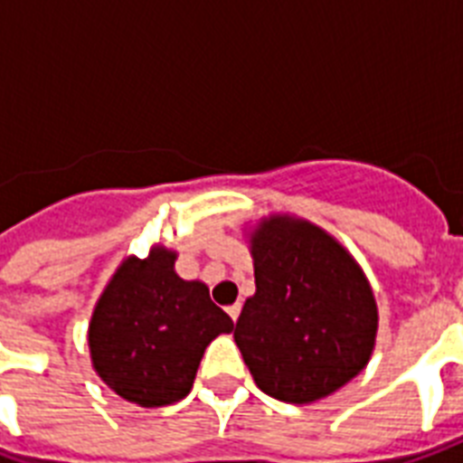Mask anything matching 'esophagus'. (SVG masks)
<instances>
[{
	"label": "esophagus",
	"instance_id": "obj_1",
	"mask_svg": "<svg viewBox=\"0 0 463 463\" xmlns=\"http://www.w3.org/2000/svg\"><path fill=\"white\" fill-rule=\"evenodd\" d=\"M240 309H242V305H240V303H235V305H231V307H228V315H231L232 322H238Z\"/></svg>",
	"mask_w": 463,
	"mask_h": 463
}]
</instances>
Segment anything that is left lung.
Wrapping results in <instances>:
<instances>
[{"label": "left lung", "instance_id": "obj_1", "mask_svg": "<svg viewBox=\"0 0 463 463\" xmlns=\"http://www.w3.org/2000/svg\"><path fill=\"white\" fill-rule=\"evenodd\" d=\"M250 252L257 290L232 336L257 387L312 403L363 373L377 305L358 261L315 223L281 213L254 228Z\"/></svg>", "mask_w": 463, "mask_h": 463}]
</instances>
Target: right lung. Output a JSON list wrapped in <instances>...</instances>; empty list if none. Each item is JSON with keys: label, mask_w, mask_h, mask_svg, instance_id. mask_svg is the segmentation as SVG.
I'll return each mask as SVG.
<instances>
[{"label": "right lung", "mask_w": 463, "mask_h": 463, "mask_svg": "<svg viewBox=\"0 0 463 463\" xmlns=\"http://www.w3.org/2000/svg\"><path fill=\"white\" fill-rule=\"evenodd\" d=\"M175 260L165 247H154L146 260L127 257L89 324L100 380L144 409L184 399L206 345L232 331V319L211 303L202 281L175 274Z\"/></svg>", "instance_id": "obj_1"}]
</instances>
